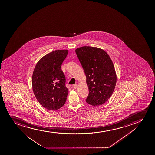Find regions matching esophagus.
I'll return each mask as SVG.
<instances>
[{"mask_svg": "<svg viewBox=\"0 0 155 155\" xmlns=\"http://www.w3.org/2000/svg\"><path fill=\"white\" fill-rule=\"evenodd\" d=\"M77 87H78V84H74V85H73V87L74 89H76V88H77Z\"/></svg>", "mask_w": 155, "mask_h": 155, "instance_id": "esophagus-1", "label": "esophagus"}]
</instances>
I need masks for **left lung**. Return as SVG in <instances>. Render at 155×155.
I'll return each instance as SVG.
<instances>
[{
    "mask_svg": "<svg viewBox=\"0 0 155 155\" xmlns=\"http://www.w3.org/2000/svg\"><path fill=\"white\" fill-rule=\"evenodd\" d=\"M75 53L86 76L89 94L86 101L93 106L102 105L112 96L116 83L113 63L104 50L83 46Z\"/></svg>",
    "mask_w": 155,
    "mask_h": 155,
    "instance_id": "obj_1",
    "label": "left lung"
}]
</instances>
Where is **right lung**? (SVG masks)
<instances>
[{"label": "right lung", "mask_w": 155, "mask_h": 155, "mask_svg": "<svg viewBox=\"0 0 155 155\" xmlns=\"http://www.w3.org/2000/svg\"><path fill=\"white\" fill-rule=\"evenodd\" d=\"M68 53V50L54 51L42 57L34 69V94L41 105L48 110H57L66 102L68 89L61 68Z\"/></svg>", "instance_id": "1"}]
</instances>
